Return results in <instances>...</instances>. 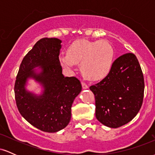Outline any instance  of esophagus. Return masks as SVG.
<instances>
[{
	"mask_svg": "<svg viewBox=\"0 0 155 155\" xmlns=\"http://www.w3.org/2000/svg\"><path fill=\"white\" fill-rule=\"evenodd\" d=\"M81 86H82V88L84 89V90H86V89H88V85L86 83H84V82H81Z\"/></svg>",
	"mask_w": 155,
	"mask_h": 155,
	"instance_id": "obj_1",
	"label": "esophagus"
}]
</instances>
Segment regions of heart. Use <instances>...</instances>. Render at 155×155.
I'll use <instances>...</instances> for the list:
<instances>
[{
	"instance_id": "1",
	"label": "heart",
	"mask_w": 155,
	"mask_h": 155,
	"mask_svg": "<svg viewBox=\"0 0 155 155\" xmlns=\"http://www.w3.org/2000/svg\"><path fill=\"white\" fill-rule=\"evenodd\" d=\"M114 56L113 47L106 41L79 40L70 46L68 54L60 55V61L68 70H72L76 63H81L85 77L90 80H100L111 71Z\"/></svg>"
}]
</instances>
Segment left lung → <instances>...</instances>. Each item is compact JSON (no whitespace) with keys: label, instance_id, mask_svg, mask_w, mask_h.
<instances>
[{"label":"left lung","instance_id":"obj_1","mask_svg":"<svg viewBox=\"0 0 155 155\" xmlns=\"http://www.w3.org/2000/svg\"><path fill=\"white\" fill-rule=\"evenodd\" d=\"M95 98V117L111 128L128 123L142 106L144 92L143 73L136 55H121L109 73L90 87Z\"/></svg>","mask_w":155,"mask_h":155}]
</instances>
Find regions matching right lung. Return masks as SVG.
Wrapping results in <instances>:
<instances>
[{
	"mask_svg": "<svg viewBox=\"0 0 155 155\" xmlns=\"http://www.w3.org/2000/svg\"><path fill=\"white\" fill-rule=\"evenodd\" d=\"M61 43L56 38L38 41L23 58L15 81V100L19 113L44 132L56 133L66 127L71 117L73 102L81 91L79 79L65 77L62 73ZM29 79L43 88L40 95L26 90Z\"/></svg>",
	"mask_w": 155,
	"mask_h": 155,
	"instance_id": "add662e5",
	"label": "right lung"
}]
</instances>
